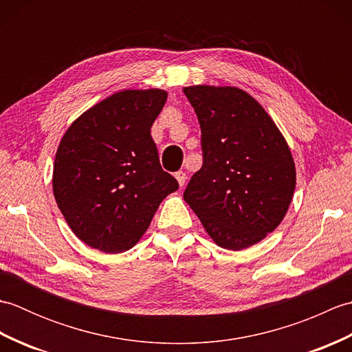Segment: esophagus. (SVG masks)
<instances>
[{
	"instance_id": "1",
	"label": "esophagus",
	"mask_w": 352,
	"mask_h": 352,
	"mask_svg": "<svg viewBox=\"0 0 352 352\" xmlns=\"http://www.w3.org/2000/svg\"><path fill=\"white\" fill-rule=\"evenodd\" d=\"M175 178H177V182H178V184L180 186H184V183H186V172H183V170H178V172H175Z\"/></svg>"
}]
</instances>
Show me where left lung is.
I'll return each instance as SVG.
<instances>
[{"instance_id": "left-lung-1", "label": "left lung", "mask_w": 352, "mask_h": 352, "mask_svg": "<svg viewBox=\"0 0 352 352\" xmlns=\"http://www.w3.org/2000/svg\"><path fill=\"white\" fill-rule=\"evenodd\" d=\"M201 126L203 166L184 190L207 234L241 251L280 226L294 197L295 162L272 118L233 86L183 89Z\"/></svg>"}]
</instances>
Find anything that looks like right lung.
Wrapping results in <instances>:
<instances>
[{"label":"right lung","mask_w":352,"mask_h":352,"mask_svg":"<svg viewBox=\"0 0 352 352\" xmlns=\"http://www.w3.org/2000/svg\"><path fill=\"white\" fill-rule=\"evenodd\" d=\"M168 94L121 91L78 116L57 148L52 192L81 242L107 254L133 248L178 189L160 166L151 126Z\"/></svg>","instance_id":"right-lung-1"}]
</instances>
